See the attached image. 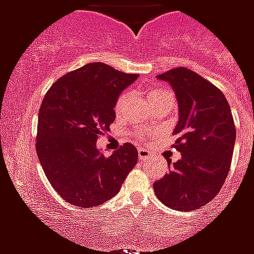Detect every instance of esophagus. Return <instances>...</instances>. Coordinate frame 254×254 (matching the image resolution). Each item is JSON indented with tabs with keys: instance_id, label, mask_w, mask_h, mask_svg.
Here are the masks:
<instances>
[{
	"instance_id": "34e87169",
	"label": "esophagus",
	"mask_w": 254,
	"mask_h": 254,
	"mask_svg": "<svg viewBox=\"0 0 254 254\" xmlns=\"http://www.w3.org/2000/svg\"><path fill=\"white\" fill-rule=\"evenodd\" d=\"M151 153L149 150H146V149H138V158L142 159V161H145V159H149L150 158Z\"/></svg>"
}]
</instances>
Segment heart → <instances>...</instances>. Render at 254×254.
I'll use <instances>...</instances> for the list:
<instances>
[{"label":"heart","mask_w":254,"mask_h":254,"mask_svg":"<svg viewBox=\"0 0 254 254\" xmlns=\"http://www.w3.org/2000/svg\"><path fill=\"white\" fill-rule=\"evenodd\" d=\"M166 96H173V92L170 91V89H167V88L155 87L147 91V97L150 100V103H154L155 100L162 99V97H166ZM125 100H127V95L123 93V95L117 99V101H116V111H119L120 108L123 107L124 103H125ZM135 137H137L138 141L143 142L145 138H146V131H138V133H135Z\"/></svg>","instance_id":"1"}]
</instances>
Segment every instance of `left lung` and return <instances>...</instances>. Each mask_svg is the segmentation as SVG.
Returning a JSON list of instances; mask_svg holds the SVG:
<instances>
[{
	"label": "left lung",
	"instance_id": "8db88e82",
	"mask_svg": "<svg viewBox=\"0 0 254 254\" xmlns=\"http://www.w3.org/2000/svg\"><path fill=\"white\" fill-rule=\"evenodd\" d=\"M157 77L169 81L177 96L179 121L173 147L182 158L153 183L154 192L170 208L199 209L216 196L228 177L236 139L231 107L216 85L186 67Z\"/></svg>",
	"mask_w": 254,
	"mask_h": 254
}]
</instances>
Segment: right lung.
<instances>
[{
    "label": "right lung",
    "instance_id": "add662e5",
    "mask_svg": "<svg viewBox=\"0 0 254 254\" xmlns=\"http://www.w3.org/2000/svg\"><path fill=\"white\" fill-rule=\"evenodd\" d=\"M138 77L105 63H88L58 79L38 115V158L54 190L76 207H96L119 192L137 165L131 143L109 157L96 147L115 121L120 93Z\"/></svg>",
    "mask_w": 254,
    "mask_h": 254
}]
</instances>
